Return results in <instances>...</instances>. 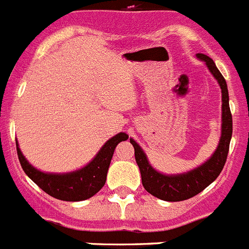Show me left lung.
I'll return each instance as SVG.
<instances>
[{
    "mask_svg": "<svg viewBox=\"0 0 249 249\" xmlns=\"http://www.w3.org/2000/svg\"><path fill=\"white\" fill-rule=\"evenodd\" d=\"M197 57L206 62L207 67L210 68V71L215 77V80L218 81L222 89V135L218 147L212 157L201 167L193 169L188 173L177 176H164L152 168L142 148L132 138L129 140L135 148V158L140 167L144 190L151 193L152 196L163 199V201H184V199L192 198L196 195L202 192L222 172L224 163L227 160L228 151H230V142L231 137H232V113H231L230 102H228L230 97H228L227 83L221 72L218 71V68L215 67L212 58L203 53H198Z\"/></svg>",
    "mask_w": 249,
    "mask_h": 249,
    "instance_id": "1",
    "label": "left lung"
}]
</instances>
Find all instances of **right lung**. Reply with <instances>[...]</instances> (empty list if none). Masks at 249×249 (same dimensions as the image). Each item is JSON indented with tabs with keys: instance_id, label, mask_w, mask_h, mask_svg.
<instances>
[{
	"instance_id": "right-lung-1",
	"label": "right lung",
	"mask_w": 249,
	"mask_h": 249,
	"mask_svg": "<svg viewBox=\"0 0 249 249\" xmlns=\"http://www.w3.org/2000/svg\"><path fill=\"white\" fill-rule=\"evenodd\" d=\"M126 133H118L105 143L97 156L86 167L80 171L66 175H52L37 171L28 163L21 153L17 144V155L19 163L26 175L47 195L53 198L67 202L85 201L91 198L105 186L107 171L111 163L112 156L116 146L122 141H126Z\"/></svg>"
}]
</instances>
